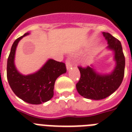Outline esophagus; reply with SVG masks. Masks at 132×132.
Wrapping results in <instances>:
<instances>
[{
    "label": "esophagus",
    "mask_w": 132,
    "mask_h": 132,
    "mask_svg": "<svg viewBox=\"0 0 132 132\" xmlns=\"http://www.w3.org/2000/svg\"><path fill=\"white\" fill-rule=\"evenodd\" d=\"M71 67H72L71 62L70 61L69 59H67V61H66V67H67V69H69Z\"/></svg>",
    "instance_id": "34e87169"
}]
</instances>
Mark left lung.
<instances>
[{
  "instance_id": "obj_1",
  "label": "left lung",
  "mask_w": 132,
  "mask_h": 132,
  "mask_svg": "<svg viewBox=\"0 0 132 132\" xmlns=\"http://www.w3.org/2000/svg\"><path fill=\"white\" fill-rule=\"evenodd\" d=\"M103 34L107 40V48L115 53L114 70L109 74H100L89 66L78 67L81 76L76 84L77 90L81 96L96 101L108 97L118 89L125 71V56L120 41L109 33L103 32Z\"/></svg>"
}]
</instances>
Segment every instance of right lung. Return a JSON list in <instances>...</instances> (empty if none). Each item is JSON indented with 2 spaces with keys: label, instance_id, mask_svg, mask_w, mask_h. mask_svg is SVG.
<instances>
[{
  "label": "right lung",
  "instance_id": "1",
  "mask_svg": "<svg viewBox=\"0 0 132 132\" xmlns=\"http://www.w3.org/2000/svg\"><path fill=\"white\" fill-rule=\"evenodd\" d=\"M26 33L13 42L7 60L6 76L13 92L26 103L40 104L51 100L54 95L56 79L67 71L64 63L49 59L40 70L34 73L24 76L17 70L14 63L17 46Z\"/></svg>",
  "mask_w": 132,
  "mask_h": 132
}]
</instances>
